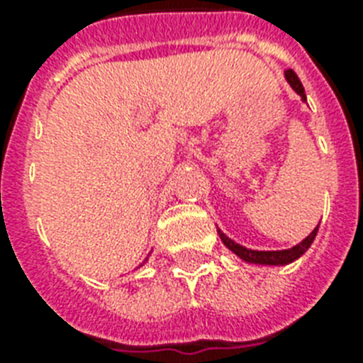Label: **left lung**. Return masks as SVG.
Wrapping results in <instances>:
<instances>
[{
	"instance_id": "left-lung-1",
	"label": "left lung",
	"mask_w": 363,
	"mask_h": 363,
	"mask_svg": "<svg viewBox=\"0 0 363 363\" xmlns=\"http://www.w3.org/2000/svg\"><path fill=\"white\" fill-rule=\"evenodd\" d=\"M284 77H286L288 84H290V86H292L294 90H296V92L301 96V99H303V101H307V98H305L303 84H301V81L298 79V75H296L292 69H286ZM316 232H318V226H316L315 230H313V232H311L309 235L303 239V241L298 242L296 247L286 248V250H252V248L242 247V245H239V242L232 241V239L228 238L224 232H220V230H218V235H220L222 242H224V245H226V247L230 248L233 254H238L239 258L245 259V262H248V264L286 265V264H292L294 259H298L299 256H303V254L307 252V248L311 247V242L315 241Z\"/></svg>"
}]
</instances>
